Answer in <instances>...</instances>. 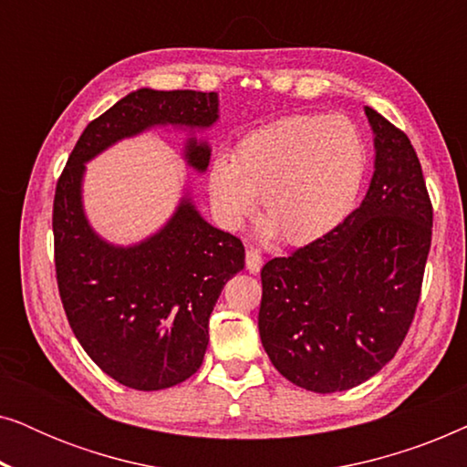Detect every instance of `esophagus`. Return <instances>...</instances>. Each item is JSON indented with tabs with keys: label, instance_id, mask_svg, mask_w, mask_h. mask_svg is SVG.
I'll return each instance as SVG.
<instances>
[{
	"label": "esophagus",
	"instance_id": "esophagus-1",
	"mask_svg": "<svg viewBox=\"0 0 467 467\" xmlns=\"http://www.w3.org/2000/svg\"><path fill=\"white\" fill-rule=\"evenodd\" d=\"M261 265H264V254H261L257 248H248L246 251V270L257 274L261 270Z\"/></svg>",
	"mask_w": 467,
	"mask_h": 467
}]
</instances>
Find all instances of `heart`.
Listing matches in <instances>:
<instances>
[{
  "label": "heart",
  "instance_id": "heart-1",
  "mask_svg": "<svg viewBox=\"0 0 467 467\" xmlns=\"http://www.w3.org/2000/svg\"><path fill=\"white\" fill-rule=\"evenodd\" d=\"M368 168V144L342 114H293L240 140L234 159L219 157L208 187L229 229L251 214L258 191L265 235L306 244L350 213Z\"/></svg>",
  "mask_w": 467,
  "mask_h": 467
}]
</instances>
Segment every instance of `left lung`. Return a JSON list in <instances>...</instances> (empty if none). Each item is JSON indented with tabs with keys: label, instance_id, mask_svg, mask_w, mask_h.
<instances>
[{
	"label": "left lung",
	"instance_id": "1",
	"mask_svg": "<svg viewBox=\"0 0 467 467\" xmlns=\"http://www.w3.org/2000/svg\"><path fill=\"white\" fill-rule=\"evenodd\" d=\"M376 170L340 225L261 270L259 336L274 368L315 393L353 389L398 353L417 312L433 208L400 127L366 108Z\"/></svg>",
	"mask_w": 467,
	"mask_h": 467
}]
</instances>
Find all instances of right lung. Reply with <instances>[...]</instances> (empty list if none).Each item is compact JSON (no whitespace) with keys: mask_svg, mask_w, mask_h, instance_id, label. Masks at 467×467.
Masks as SVG:
<instances>
[{"mask_svg":"<svg viewBox=\"0 0 467 467\" xmlns=\"http://www.w3.org/2000/svg\"><path fill=\"white\" fill-rule=\"evenodd\" d=\"M216 112V93L140 88L85 127L57 181L55 274L67 323L108 376L138 391L181 385L200 369L210 312L244 267V246L208 225L189 200L142 244H106L82 214V170L120 138L152 125L210 127ZM187 159L203 171L210 149L189 140Z\"/></svg>","mask_w":467,"mask_h":467,"instance_id":"1","label":"right lung"}]
</instances>
